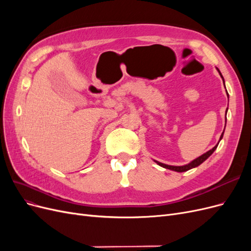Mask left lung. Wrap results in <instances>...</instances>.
Instances as JSON below:
<instances>
[{
	"instance_id": "obj_1",
	"label": "left lung",
	"mask_w": 251,
	"mask_h": 251,
	"mask_svg": "<svg viewBox=\"0 0 251 251\" xmlns=\"http://www.w3.org/2000/svg\"><path fill=\"white\" fill-rule=\"evenodd\" d=\"M217 70H218V72H219V74H220V76L222 77L223 82H224V78H223V76H222L221 72H220V70L218 69V68H217ZM224 87H225V82H224ZM226 93H227V91H226ZM227 96H228V93H227ZM227 110H228V108H227ZM227 110H226V112H227ZM224 130H225V127H224ZM223 134H224V131H223V133H222V135H221V137H220V140H221V139L223 138ZM220 140H219V142H220ZM219 142H218V143L216 144V146H215L214 148H212L211 150H209L208 151H206V153H204L203 155L199 156L198 158L194 159L193 161H191V162L187 163V164H184V165H180V166H177V165H169V164H165V163H162V162H159V161H157V160H154V161H155L158 165L162 166V168H164V169H168V170L175 171V172H179V173L186 172V171H188V170H192V169H194V168H197V166H199L201 163H203L205 160H206V159L216 151Z\"/></svg>"
}]
</instances>
